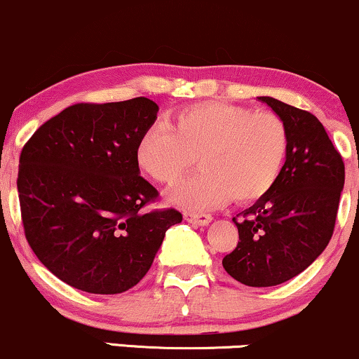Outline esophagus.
<instances>
[{
    "instance_id": "34e87169",
    "label": "esophagus",
    "mask_w": 359,
    "mask_h": 359,
    "mask_svg": "<svg viewBox=\"0 0 359 359\" xmlns=\"http://www.w3.org/2000/svg\"><path fill=\"white\" fill-rule=\"evenodd\" d=\"M183 217H184V221H188V222H191V224H196V226H208L209 222L212 221L211 214H204V212L184 211Z\"/></svg>"
}]
</instances>
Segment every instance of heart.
Listing matches in <instances>:
<instances>
[{
	"mask_svg": "<svg viewBox=\"0 0 359 359\" xmlns=\"http://www.w3.org/2000/svg\"><path fill=\"white\" fill-rule=\"evenodd\" d=\"M288 153V130L272 111H254L224 102H199L173 115V127L153 123L142 133L135 158L156 183L173 186L198 163L201 171L168 199L194 212L236 203H254L276 186Z\"/></svg>",
	"mask_w": 359,
	"mask_h": 359,
	"instance_id": "b5f03b06",
	"label": "heart"
}]
</instances>
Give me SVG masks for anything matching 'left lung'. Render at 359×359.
I'll return each instance as SVG.
<instances>
[{"mask_svg": "<svg viewBox=\"0 0 359 359\" xmlns=\"http://www.w3.org/2000/svg\"><path fill=\"white\" fill-rule=\"evenodd\" d=\"M287 125L288 153L273 188L236 222L237 248L222 267L249 287H272L304 272L333 236L344 163L320 120L272 97H259Z\"/></svg>", "mask_w": 359, "mask_h": 359, "instance_id": "obj_1", "label": "left lung"}]
</instances>
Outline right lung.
<instances>
[{"label":"right lung","instance_id":"1","mask_svg":"<svg viewBox=\"0 0 359 359\" xmlns=\"http://www.w3.org/2000/svg\"><path fill=\"white\" fill-rule=\"evenodd\" d=\"M156 114L147 97L76 104L22 147L26 239L67 285L100 295L128 290L150 271L166 231L183 221L176 209L142 212L158 191L140 176L135 150Z\"/></svg>","mask_w":359,"mask_h":359}]
</instances>
